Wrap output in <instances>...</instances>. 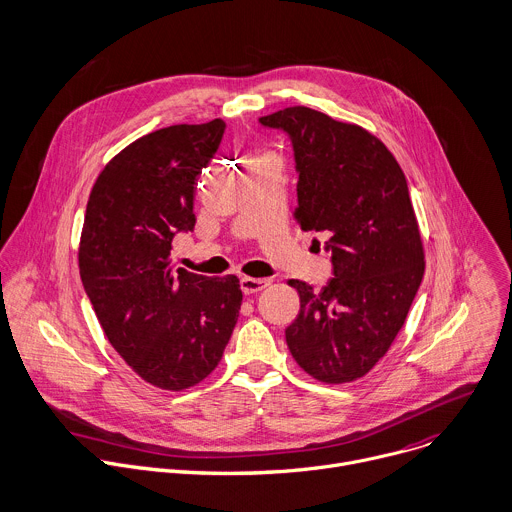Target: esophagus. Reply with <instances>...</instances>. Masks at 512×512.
Returning <instances> with one entry per match:
<instances>
[{
  "label": "esophagus",
  "mask_w": 512,
  "mask_h": 512,
  "mask_svg": "<svg viewBox=\"0 0 512 512\" xmlns=\"http://www.w3.org/2000/svg\"><path fill=\"white\" fill-rule=\"evenodd\" d=\"M270 284L268 278H252V276H244L240 280V286H242V292L244 294H256L260 290H264L266 286Z\"/></svg>",
  "instance_id": "1"
}]
</instances>
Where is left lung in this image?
<instances>
[{"instance_id":"obj_1","label":"left lung","mask_w":512,"mask_h":512,"mask_svg":"<svg viewBox=\"0 0 512 512\" xmlns=\"http://www.w3.org/2000/svg\"><path fill=\"white\" fill-rule=\"evenodd\" d=\"M260 123L288 135L298 171L294 220L304 232L329 234L333 254L335 278L323 290L288 280L300 313L286 345L315 379L355 381L387 353L424 278L405 175L375 135L309 107H288Z\"/></svg>"}]
</instances>
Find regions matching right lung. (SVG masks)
<instances>
[{
	"label": "right lung",
	"mask_w": 512,
	"mask_h": 512,
	"mask_svg": "<svg viewBox=\"0 0 512 512\" xmlns=\"http://www.w3.org/2000/svg\"><path fill=\"white\" fill-rule=\"evenodd\" d=\"M226 123L153 131L100 171L78 248L80 278L115 351L147 383L181 391L220 363L240 317L236 276L169 266L171 242L195 226L197 177Z\"/></svg>",
	"instance_id": "add662e5"
}]
</instances>
